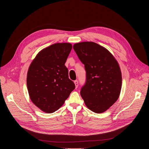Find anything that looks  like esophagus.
<instances>
[{"instance_id": "1", "label": "esophagus", "mask_w": 149, "mask_h": 149, "mask_svg": "<svg viewBox=\"0 0 149 149\" xmlns=\"http://www.w3.org/2000/svg\"><path fill=\"white\" fill-rule=\"evenodd\" d=\"M74 84H75V88H77L78 86V82L77 80H75L74 81Z\"/></svg>"}]
</instances>
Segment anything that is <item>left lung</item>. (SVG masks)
I'll list each match as a JSON object with an SVG mask.
<instances>
[{
  "mask_svg": "<svg viewBox=\"0 0 149 149\" xmlns=\"http://www.w3.org/2000/svg\"><path fill=\"white\" fill-rule=\"evenodd\" d=\"M73 48L86 71V83L80 92L85 104L95 113H104L120 94L122 76L118 63L109 51L93 42H79Z\"/></svg>",
  "mask_w": 149,
  "mask_h": 149,
  "instance_id": "8db88e82",
  "label": "left lung"
}]
</instances>
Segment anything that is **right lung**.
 <instances>
[{
  "mask_svg": "<svg viewBox=\"0 0 149 149\" xmlns=\"http://www.w3.org/2000/svg\"><path fill=\"white\" fill-rule=\"evenodd\" d=\"M70 43H56L38 52L27 73V88L32 102L40 110L52 113L64 104L75 89L65 63Z\"/></svg>",
  "mask_w": 149,
  "mask_h": 149,
  "instance_id": "obj_1",
  "label": "right lung"
}]
</instances>
